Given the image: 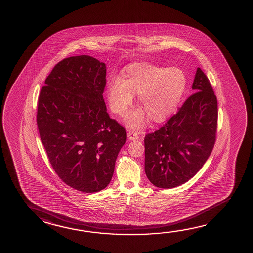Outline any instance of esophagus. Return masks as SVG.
Here are the masks:
<instances>
[{
  "label": "esophagus",
  "mask_w": 253,
  "mask_h": 253,
  "mask_svg": "<svg viewBox=\"0 0 253 253\" xmlns=\"http://www.w3.org/2000/svg\"><path fill=\"white\" fill-rule=\"evenodd\" d=\"M138 134H139V132L129 130L128 134H127V136H128V138L129 140H136V139H137V138L139 137H138Z\"/></svg>",
  "instance_id": "obj_1"
}]
</instances>
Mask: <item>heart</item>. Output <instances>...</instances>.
Returning a JSON list of instances; mask_svg holds the SVG:
<instances>
[{
    "instance_id": "b5f03b06",
    "label": "heart",
    "mask_w": 253,
    "mask_h": 253,
    "mask_svg": "<svg viewBox=\"0 0 253 253\" xmlns=\"http://www.w3.org/2000/svg\"><path fill=\"white\" fill-rule=\"evenodd\" d=\"M186 86V76L176 67H158L148 63H134L125 67L122 79L112 78L107 92L112 111L123 115L138 94L142 105L125 117L131 128H138L147 116L155 123L165 120L180 102Z\"/></svg>"
}]
</instances>
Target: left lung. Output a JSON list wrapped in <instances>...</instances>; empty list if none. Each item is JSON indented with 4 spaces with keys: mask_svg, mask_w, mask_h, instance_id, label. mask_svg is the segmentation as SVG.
Wrapping results in <instances>:
<instances>
[{
    "mask_svg": "<svg viewBox=\"0 0 253 253\" xmlns=\"http://www.w3.org/2000/svg\"><path fill=\"white\" fill-rule=\"evenodd\" d=\"M195 91L159 129L145 136V171L160 188H172L198 172L212 151L217 129V100L198 67Z\"/></svg>",
    "mask_w": 253,
    "mask_h": 253,
    "instance_id": "1",
    "label": "left lung"
}]
</instances>
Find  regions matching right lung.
I'll return each instance as SVG.
<instances>
[{"label":"right lung","instance_id":"right-lung-1","mask_svg":"<svg viewBox=\"0 0 253 253\" xmlns=\"http://www.w3.org/2000/svg\"><path fill=\"white\" fill-rule=\"evenodd\" d=\"M106 76L97 58H64L38 98L36 121L49 163L65 184L84 193L107 187L126 141L125 128L107 113Z\"/></svg>","mask_w":253,"mask_h":253}]
</instances>
